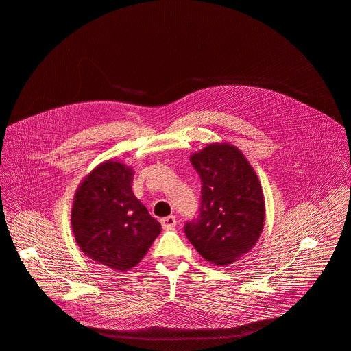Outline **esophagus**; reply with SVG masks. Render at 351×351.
Returning <instances> with one entry per match:
<instances>
[{
    "label": "esophagus",
    "mask_w": 351,
    "mask_h": 351,
    "mask_svg": "<svg viewBox=\"0 0 351 351\" xmlns=\"http://www.w3.org/2000/svg\"><path fill=\"white\" fill-rule=\"evenodd\" d=\"M160 223H162L163 230H173L176 227V224H177V219L174 216H167V217L162 219Z\"/></svg>",
    "instance_id": "34e87169"
}]
</instances>
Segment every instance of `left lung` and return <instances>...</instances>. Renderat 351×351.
<instances>
[{
    "label": "left lung",
    "instance_id": "obj_1",
    "mask_svg": "<svg viewBox=\"0 0 351 351\" xmlns=\"http://www.w3.org/2000/svg\"><path fill=\"white\" fill-rule=\"evenodd\" d=\"M200 177L199 215L184 231L199 254L217 265H228L258 241L265 210L260 181L235 147L212 144L191 156Z\"/></svg>",
    "mask_w": 351,
    "mask_h": 351
}]
</instances>
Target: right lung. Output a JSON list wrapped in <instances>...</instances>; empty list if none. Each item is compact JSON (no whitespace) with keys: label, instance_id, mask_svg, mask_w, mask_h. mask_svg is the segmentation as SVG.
I'll return each mask as SVG.
<instances>
[{"label":"right lung","instance_id":"right-lung-1","mask_svg":"<svg viewBox=\"0 0 351 351\" xmlns=\"http://www.w3.org/2000/svg\"><path fill=\"white\" fill-rule=\"evenodd\" d=\"M131 182L130 167L108 160L80 184L72 210L79 247L99 265L116 271L135 267L162 231L135 197Z\"/></svg>","mask_w":351,"mask_h":351}]
</instances>
